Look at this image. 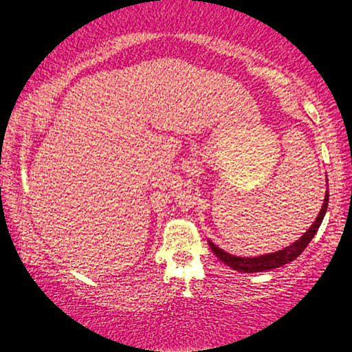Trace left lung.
Segmentation results:
<instances>
[{"instance_id": "obj_1", "label": "left lung", "mask_w": 352, "mask_h": 352, "mask_svg": "<svg viewBox=\"0 0 352 352\" xmlns=\"http://www.w3.org/2000/svg\"><path fill=\"white\" fill-rule=\"evenodd\" d=\"M327 200H329V190H326V197H324V204L321 206V211L318 214V217L315 222L312 223L311 228H309L300 241H296L295 243H292L290 247L281 250V252L272 253V254H264V256H258V258H239V256H233L230 253L223 252L222 248H219L214 245L212 242L208 241L210 247L212 250V253L217 256V258L225 262L226 265L231 267L237 272H243V273H256V272H265V270H272V269H278L284 264H289L294 259H296L305 248L309 245V242L312 241V237L317 233L321 222H323V217L327 210Z\"/></svg>"}]
</instances>
